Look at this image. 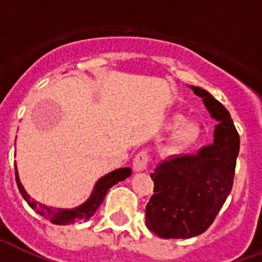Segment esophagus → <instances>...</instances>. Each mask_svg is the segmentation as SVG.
<instances>
[{
  "label": "esophagus",
  "instance_id": "1",
  "mask_svg": "<svg viewBox=\"0 0 262 262\" xmlns=\"http://www.w3.org/2000/svg\"><path fill=\"white\" fill-rule=\"evenodd\" d=\"M149 161L150 159H149V154H147V151H141V153H138L137 156H135V159H134V163H133L134 171L141 172L147 169Z\"/></svg>",
  "mask_w": 262,
  "mask_h": 262
}]
</instances>
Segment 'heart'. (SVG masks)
<instances>
[{"instance_id": "1", "label": "heart", "mask_w": 262, "mask_h": 262, "mask_svg": "<svg viewBox=\"0 0 262 262\" xmlns=\"http://www.w3.org/2000/svg\"><path fill=\"white\" fill-rule=\"evenodd\" d=\"M168 128L176 129L169 141V150L173 153H180L191 147L200 139V125L192 121L186 123L183 115H175L168 123Z\"/></svg>"}]
</instances>
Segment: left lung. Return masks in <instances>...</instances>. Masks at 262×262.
Returning <instances> with one entry per match:
<instances>
[{
  "label": "left lung",
  "instance_id": "8db88e82",
  "mask_svg": "<svg viewBox=\"0 0 262 262\" xmlns=\"http://www.w3.org/2000/svg\"><path fill=\"white\" fill-rule=\"evenodd\" d=\"M190 89L202 98L217 124L210 145L196 154L165 160L150 173L154 194L146 205V226L164 239H187L205 232L234 183L239 134L230 112L204 89Z\"/></svg>",
  "mask_w": 262,
  "mask_h": 262
}]
</instances>
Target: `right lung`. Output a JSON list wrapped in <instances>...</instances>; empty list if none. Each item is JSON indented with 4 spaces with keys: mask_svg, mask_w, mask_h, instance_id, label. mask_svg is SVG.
<instances>
[{
    "mask_svg": "<svg viewBox=\"0 0 262 262\" xmlns=\"http://www.w3.org/2000/svg\"><path fill=\"white\" fill-rule=\"evenodd\" d=\"M131 168H119L115 171L109 172L108 175L102 176L101 179L95 183L93 191H91L90 196L86 202H83L82 205H79L76 208L72 209H58V208H50L46 205H42L39 202H36L28 195L27 191L24 190L21 186V182L19 179V173H17V168H16V183L19 187L20 194L23 195L30 206H31L36 213L40 214L42 217L48 219L53 224H58V226H67V224H74L76 222H86L97 212V209L99 208V205L102 204L103 198L106 195V192L112 186L121 182V180L127 179L131 175Z\"/></svg>",
    "mask_w": 262,
    "mask_h": 262,
    "instance_id": "add662e5",
    "label": "right lung"
}]
</instances>
